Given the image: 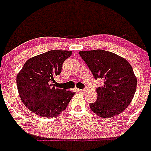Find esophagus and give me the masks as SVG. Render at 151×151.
Masks as SVG:
<instances>
[{
    "label": "esophagus",
    "instance_id": "esophagus-1",
    "mask_svg": "<svg viewBox=\"0 0 151 151\" xmlns=\"http://www.w3.org/2000/svg\"><path fill=\"white\" fill-rule=\"evenodd\" d=\"M78 91H79V92H85V90H83V89H78Z\"/></svg>",
    "mask_w": 151,
    "mask_h": 151
}]
</instances>
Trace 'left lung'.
Wrapping results in <instances>:
<instances>
[{"mask_svg": "<svg viewBox=\"0 0 151 151\" xmlns=\"http://www.w3.org/2000/svg\"><path fill=\"white\" fill-rule=\"evenodd\" d=\"M95 79L103 78L104 86L96 89L97 99L90 107L101 117L118 115L128 107L137 89V78L129 62L104 50L79 52Z\"/></svg>", "mask_w": 151, "mask_h": 151, "instance_id": "left-lung-1", "label": "left lung"}]
</instances>
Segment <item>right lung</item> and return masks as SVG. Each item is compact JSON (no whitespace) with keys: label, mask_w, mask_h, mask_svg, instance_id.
Listing matches in <instances>:
<instances>
[{"label":"right lung","mask_w":151,"mask_h":151,"mask_svg":"<svg viewBox=\"0 0 151 151\" xmlns=\"http://www.w3.org/2000/svg\"><path fill=\"white\" fill-rule=\"evenodd\" d=\"M72 54L70 50H53L30 58L17 75L18 93L31 112L44 117H54L65 110L74 95L56 86L54 78Z\"/></svg>","instance_id":"add662e5"}]
</instances>
